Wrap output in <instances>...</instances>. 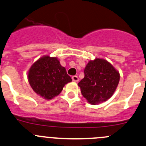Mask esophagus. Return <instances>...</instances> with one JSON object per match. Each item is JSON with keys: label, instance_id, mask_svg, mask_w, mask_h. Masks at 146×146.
<instances>
[{"label": "esophagus", "instance_id": "obj_1", "mask_svg": "<svg viewBox=\"0 0 146 146\" xmlns=\"http://www.w3.org/2000/svg\"><path fill=\"white\" fill-rule=\"evenodd\" d=\"M72 80H73V81H75V82H78L79 80V78H78V76H72Z\"/></svg>", "mask_w": 146, "mask_h": 146}]
</instances>
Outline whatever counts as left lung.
I'll return each mask as SVG.
<instances>
[{"label": "left lung", "mask_w": 146, "mask_h": 146, "mask_svg": "<svg viewBox=\"0 0 146 146\" xmlns=\"http://www.w3.org/2000/svg\"><path fill=\"white\" fill-rule=\"evenodd\" d=\"M84 78L78 83L83 97L92 105L106 101L115 92L120 74L104 59L90 60L84 69Z\"/></svg>", "instance_id": "left-lung-1"}]
</instances>
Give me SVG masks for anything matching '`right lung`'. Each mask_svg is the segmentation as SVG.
Segmentation results:
<instances>
[{
  "mask_svg": "<svg viewBox=\"0 0 146 146\" xmlns=\"http://www.w3.org/2000/svg\"><path fill=\"white\" fill-rule=\"evenodd\" d=\"M28 77L33 90L46 100L60 94L65 85L72 81L57 58L48 56L40 58L32 65Z\"/></svg>",
  "mask_w": 146,
  "mask_h": 146,
  "instance_id": "obj_1",
  "label": "right lung"
}]
</instances>
